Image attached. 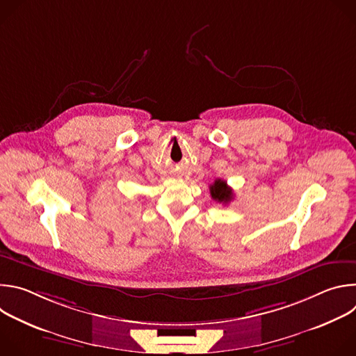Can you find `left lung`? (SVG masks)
Wrapping results in <instances>:
<instances>
[{
    "mask_svg": "<svg viewBox=\"0 0 356 356\" xmlns=\"http://www.w3.org/2000/svg\"><path fill=\"white\" fill-rule=\"evenodd\" d=\"M210 194H211V198L218 201V202H222V204H228V202L232 200L234 197V193H232V188L228 187L227 181L225 180H221V179H217L211 186H210Z\"/></svg>",
    "mask_w": 356,
    "mask_h": 356,
    "instance_id": "left-lung-1",
    "label": "left lung"
}]
</instances>
